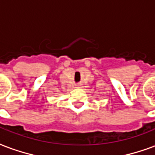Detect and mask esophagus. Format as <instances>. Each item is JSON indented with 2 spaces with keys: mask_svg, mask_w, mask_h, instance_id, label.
Instances as JSON below:
<instances>
[{
  "mask_svg": "<svg viewBox=\"0 0 155 155\" xmlns=\"http://www.w3.org/2000/svg\"><path fill=\"white\" fill-rule=\"evenodd\" d=\"M77 88H83V86H81V85H77V87H76Z\"/></svg>",
  "mask_w": 155,
  "mask_h": 155,
  "instance_id": "esophagus-1",
  "label": "esophagus"
}]
</instances>
